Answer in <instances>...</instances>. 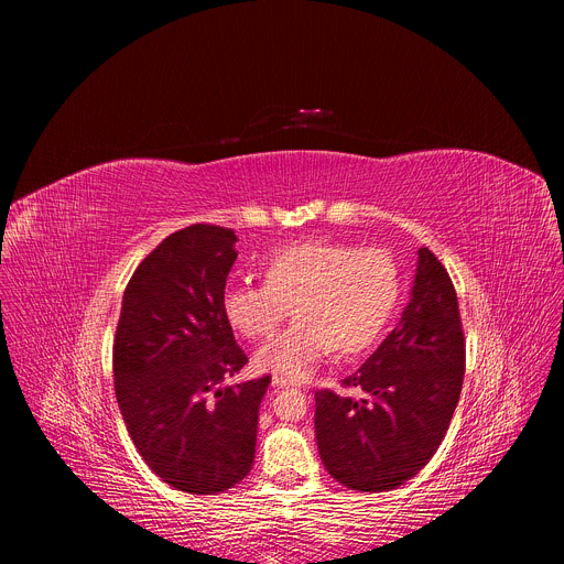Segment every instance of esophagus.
Listing matches in <instances>:
<instances>
[{"label":"esophagus","mask_w":564,"mask_h":564,"mask_svg":"<svg viewBox=\"0 0 564 564\" xmlns=\"http://www.w3.org/2000/svg\"><path fill=\"white\" fill-rule=\"evenodd\" d=\"M294 381H290V379H285V377H279V375H274L272 377V386H276V388H285V386H292Z\"/></svg>","instance_id":"34e87169"}]
</instances>
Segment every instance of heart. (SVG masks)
<instances>
[{
  "instance_id": "1",
  "label": "heart",
  "mask_w": 564,
  "mask_h": 564,
  "mask_svg": "<svg viewBox=\"0 0 564 564\" xmlns=\"http://www.w3.org/2000/svg\"><path fill=\"white\" fill-rule=\"evenodd\" d=\"M265 283H238L223 292L227 324L246 339L276 330L290 305L296 318L254 352V366L290 379L307 377L330 350L368 348L390 318L399 279L394 261L372 248L337 240H301L276 250L263 265Z\"/></svg>"
}]
</instances>
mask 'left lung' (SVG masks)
I'll return each mask as SVG.
<instances>
[{"mask_svg":"<svg viewBox=\"0 0 564 564\" xmlns=\"http://www.w3.org/2000/svg\"><path fill=\"white\" fill-rule=\"evenodd\" d=\"M464 333L448 272L417 250L411 299L399 324L344 379L359 397L314 392V435L339 485L379 494L417 475L440 448L462 392Z\"/></svg>","mask_w":564,"mask_h":564,"instance_id":"1","label":"left lung"}]
</instances>
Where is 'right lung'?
Returning <instances> with one entry per match:
<instances>
[{
	"label": "right lung",
	"mask_w": 564,
	"mask_h": 564,
	"mask_svg": "<svg viewBox=\"0 0 564 564\" xmlns=\"http://www.w3.org/2000/svg\"><path fill=\"white\" fill-rule=\"evenodd\" d=\"M236 240L218 225L167 236L129 279L116 330L127 431L147 466L192 496L227 491L250 473L270 383H223L248 364L220 305Z\"/></svg>",
	"instance_id": "right-lung-1"
}]
</instances>
